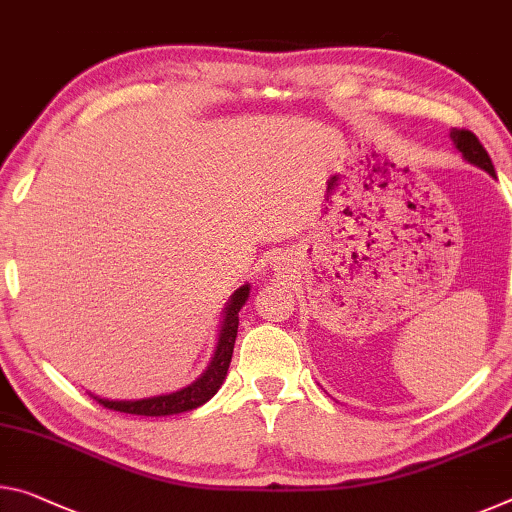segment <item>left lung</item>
<instances>
[{
	"mask_svg": "<svg viewBox=\"0 0 512 512\" xmlns=\"http://www.w3.org/2000/svg\"><path fill=\"white\" fill-rule=\"evenodd\" d=\"M449 136L453 145H456L458 152L469 161V164L483 168L485 173H490L494 177V166H492L490 154L485 152V148L481 145V141L476 139L474 132H469V129H451Z\"/></svg>",
	"mask_w": 512,
	"mask_h": 512,
	"instance_id": "obj_1",
	"label": "left lung"
}]
</instances>
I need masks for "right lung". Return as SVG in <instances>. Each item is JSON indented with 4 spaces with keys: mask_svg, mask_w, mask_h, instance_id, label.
Instances as JSON below:
<instances>
[{
    "mask_svg": "<svg viewBox=\"0 0 512 512\" xmlns=\"http://www.w3.org/2000/svg\"><path fill=\"white\" fill-rule=\"evenodd\" d=\"M250 296V285H243L234 291L230 303L225 305V314L221 321V332H218V342L214 358L209 362L205 373L191 383L189 387L180 389V392H170L161 396H150V399H139V401H109L100 399V396H93V399L104 405V408L125 412V415H141V417H166V415H180V412H189L200 408L202 403H207L212 396L221 389L223 380L227 376V369H230L232 362V351H234V339H237L239 330V310L246 305Z\"/></svg>",
    "mask_w": 512,
    "mask_h": 512,
    "instance_id": "1",
    "label": "right lung"
}]
</instances>
